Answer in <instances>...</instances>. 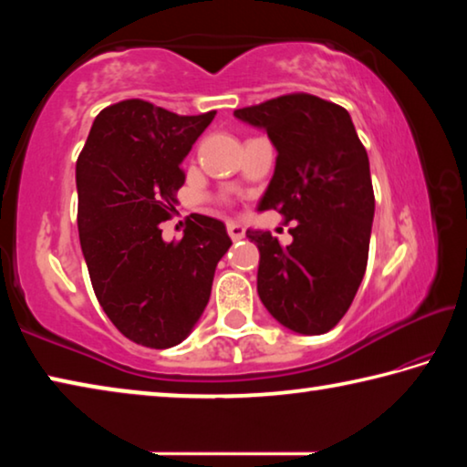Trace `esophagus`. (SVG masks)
I'll return each instance as SVG.
<instances>
[{"mask_svg":"<svg viewBox=\"0 0 467 467\" xmlns=\"http://www.w3.org/2000/svg\"><path fill=\"white\" fill-rule=\"evenodd\" d=\"M226 231H228V234H231L233 241H241L244 236V228L241 224H236V223H228Z\"/></svg>","mask_w":467,"mask_h":467,"instance_id":"1","label":"esophagus"}]
</instances>
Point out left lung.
<instances>
[{"label":"left lung","mask_w":467,"mask_h":467,"mask_svg":"<svg viewBox=\"0 0 467 467\" xmlns=\"http://www.w3.org/2000/svg\"><path fill=\"white\" fill-rule=\"evenodd\" d=\"M234 117L264 130L275 169L257 210H278L292 243L249 228L259 249L257 295L280 326L326 334L344 317L368 259L375 195L368 156L346 109L311 94H286Z\"/></svg>","instance_id":"1"}]
</instances>
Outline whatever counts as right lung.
<instances>
[{
    "mask_svg": "<svg viewBox=\"0 0 467 467\" xmlns=\"http://www.w3.org/2000/svg\"><path fill=\"white\" fill-rule=\"evenodd\" d=\"M216 110L181 117L146 100L100 110L76 162L78 231L102 311L131 342L171 348L192 334L233 241L224 223L192 214L162 239L185 183L183 158Z\"/></svg>",
    "mask_w": 467,
    "mask_h": 467,
    "instance_id": "add662e5",
    "label": "right lung"
}]
</instances>
